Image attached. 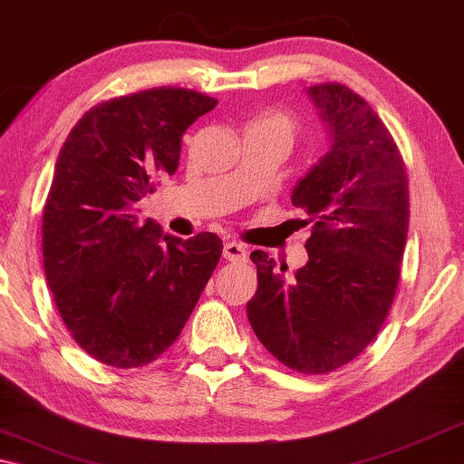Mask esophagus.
I'll use <instances>...</instances> for the list:
<instances>
[{"mask_svg": "<svg viewBox=\"0 0 464 464\" xmlns=\"http://www.w3.org/2000/svg\"><path fill=\"white\" fill-rule=\"evenodd\" d=\"M224 257L227 262H245L246 259V246L240 243H226L224 245Z\"/></svg>", "mask_w": 464, "mask_h": 464, "instance_id": "esophagus-1", "label": "esophagus"}]
</instances>
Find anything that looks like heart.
Returning a JSON list of instances; mask_svg holds the SVG:
<instances>
[{"mask_svg":"<svg viewBox=\"0 0 464 464\" xmlns=\"http://www.w3.org/2000/svg\"><path fill=\"white\" fill-rule=\"evenodd\" d=\"M249 126H257V129L276 132V135L287 139L289 143H291V139H294V132H295V120L291 118L289 113H283V111H266L259 118L253 120Z\"/></svg>","mask_w":464,"mask_h":464,"instance_id":"b5f03b06","label":"heart"}]
</instances>
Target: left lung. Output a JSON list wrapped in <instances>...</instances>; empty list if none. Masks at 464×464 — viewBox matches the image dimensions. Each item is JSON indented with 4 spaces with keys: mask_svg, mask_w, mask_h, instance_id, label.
<instances>
[{
    "mask_svg": "<svg viewBox=\"0 0 464 464\" xmlns=\"http://www.w3.org/2000/svg\"><path fill=\"white\" fill-rule=\"evenodd\" d=\"M308 97L327 124L329 151L291 192L313 221L308 262L253 251L257 291L246 316L259 342L300 373H327L365 351L395 297L410 224L405 164L378 113L344 84H316ZM304 219V224H308Z\"/></svg>",
    "mask_w": 464,
    "mask_h": 464,
    "instance_id": "8db88e82",
    "label": "left lung"
}]
</instances>
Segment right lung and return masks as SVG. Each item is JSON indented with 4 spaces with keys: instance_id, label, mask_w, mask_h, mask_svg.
Masks as SVG:
<instances>
[{
    "instance_id": "obj_1",
    "label": "right lung",
    "mask_w": 464,
    "mask_h": 464,
    "mask_svg": "<svg viewBox=\"0 0 464 464\" xmlns=\"http://www.w3.org/2000/svg\"><path fill=\"white\" fill-rule=\"evenodd\" d=\"M218 101L150 88L94 105L54 164L42 221L46 281L92 359L141 367L177 340L221 257V238L183 240L141 221L137 202L179 164L181 137Z\"/></svg>"
}]
</instances>
